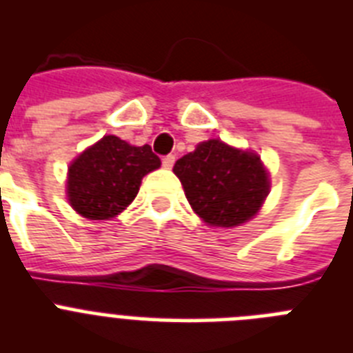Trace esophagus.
<instances>
[{
  "label": "esophagus",
  "instance_id": "34e87169",
  "mask_svg": "<svg viewBox=\"0 0 353 353\" xmlns=\"http://www.w3.org/2000/svg\"><path fill=\"white\" fill-rule=\"evenodd\" d=\"M173 164H174V155L173 154L166 155V157L162 159V166L166 168V170H171V168H173Z\"/></svg>",
  "mask_w": 353,
  "mask_h": 353
}]
</instances>
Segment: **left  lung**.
Masks as SVG:
<instances>
[{
	"mask_svg": "<svg viewBox=\"0 0 353 353\" xmlns=\"http://www.w3.org/2000/svg\"><path fill=\"white\" fill-rule=\"evenodd\" d=\"M173 171L191 207L212 226L245 223L269 194V176L260 157L219 139L196 146L194 152L174 162Z\"/></svg>",
	"mask_w": 353,
	"mask_h": 353,
	"instance_id": "obj_1",
	"label": "left lung"
}]
</instances>
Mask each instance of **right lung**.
<instances>
[{
  "label": "right lung",
  "instance_id": "1",
  "mask_svg": "<svg viewBox=\"0 0 353 353\" xmlns=\"http://www.w3.org/2000/svg\"><path fill=\"white\" fill-rule=\"evenodd\" d=\"M159 166L161 159L148 145L132 146L104 136L68 168V201L88 219L114 217L136 198L143 176Z\"/></svg>",
  "mask_w": 353,
  "mask_h": 353
}]
</instances>
